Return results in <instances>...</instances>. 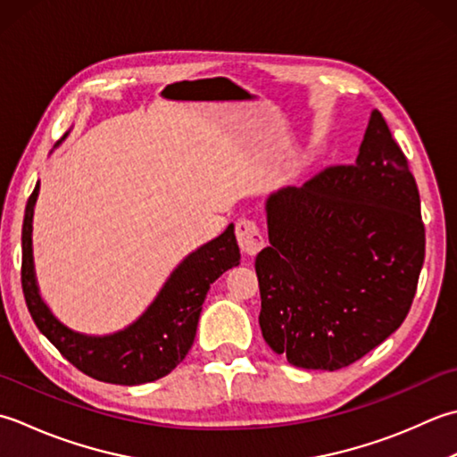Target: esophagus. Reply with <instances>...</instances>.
I'll return each mask as SVG.
<instances>
[{"label": "esophagus", "mask_w": 457, "mask_h": 457, "mask_svg": "<svg viewBox=\"0 0 457 457\" xmlns=\"http://www.w3.org/2000/svg\"><path fill=\"white\" fill-rule=\"evenodd\" d=\"M237 238H238L240 250L248 256L258 254L266 245L262 232H260L256 222L250 220V219H240L237 222Z\"/></svg>", "instance_id": "esophagus-1"}]
</instances>
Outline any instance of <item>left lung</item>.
Wrapping results in <instances>:
<instances>
[{"mask_svg": "<svg viewBox=\"0 0 457 457\" xmlns=\"http://www.w3.org/2000/svg\"><path fill=\"white\" fill-rule=\"evenodd\" d=\"M260 329L300 369L337 370L395 333L424 264L420 195L378 110L359 155L266 199Z\"/></svg>", "mask_w": 457, "mask_h": 457, "instance_id": "obj_1", "label": "left lung"}]
</instances>
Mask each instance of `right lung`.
Listing matches in <instances>:
<instances>
[{
	"label": "right lung",
	"mask_w": 457,
	"mask_h": 457,
	"mask_svg": "<svg viewBox=\"0 0 457 457\" xmlns=\"http://www.w3.org/2000/svg\"><path fill=\"white\" fill-rule=\"evenodd\" d=\"M37 197L39 183L27 201L21 232V286L37 328L64 359L102 383L134 386L170 375L193 345L211 284L228 268L240 264L235 225H228L222 235L185 256L167 278L155 300L134 323L110 335H87L67 328L54 318L39 294L31 238Z\"/></svg>",
	"instance_id": "right-lung-1"
}]
</instances>
